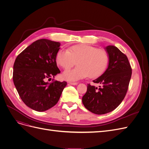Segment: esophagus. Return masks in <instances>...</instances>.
Masks as SVG:
<instances>
[{
  "instance_id": "1",
  "label": "esophagus",
  "mask_w": 149,
  "mask_h": 149,
  "mask_svg": "<svg viewBox=\"0 0 149 149\" xmlns=\"http://www.w3.org/2000/svg\"><path fill=\"white\" fill-rule=\"evenodd\" d=\"M69 83L72 85H77L78 84V82H72V81H69Z\"/></svg>"
}]
</instances>
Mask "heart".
I'll list each match as a JSON object with an SVG mask.
<instances>
[{"instance_id":"1","label":"heart","mask_w":149,"mask_h":149,"mask_svg":"<svg viewBox=\"0 0 149 149\" xmlns=\"http://www.w3.org/2000/svg\"><path fill=\"white\" fill-rule=\"evenodd\" d=\"M56 63L63 69H69L77 63L78 66L64 71L65 79L76 81L89 76L95 79L104 73L109 63V56L105 50L87 44L75 45L69 50L60 49L56 56Z\"/></svg>"}]
</instances>
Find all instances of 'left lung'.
<instances>
[{
	"instance_id": "8db88e82",
	"label": "left lung",
	"mask_w": 149,
	"mask_h": 149,
	"mask_svg": "<svg viewBox=\"0 0 149 149\" xmlns=\"http://www.w3.org/2000/svg\"><path fill=\"white\" fill-rule=\"evenodd\" d=\"M109 63L105 72L94 83H99L98 88L88 84L87 91L83 96L84 106L91 112L103 114L113 111L124 100L128 91L132 69L127 56L116 47H106Z\"/></svg>"
}]
</instances>
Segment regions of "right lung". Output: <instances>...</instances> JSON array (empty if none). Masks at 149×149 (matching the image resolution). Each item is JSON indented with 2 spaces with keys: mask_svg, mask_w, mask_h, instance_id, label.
<instances>
[{
  "mask_svg": "<svg viewBox=\"0 0 149 149\" xmlns=\"http://www.w3.org/2000/svg\"><path fill=\"white\" fill-rule=\"evenodd\" d=\"M60 43L41 39L32 43L15 60L13 80L23 102L37 111H44L58 102L67 82L51 80L60 73L56 56Z\"/></svg>",
  "mask_w": 149,
  "mask_h": 149,
  "instance_id": "right-lung-1",
  "label": "right lung"
}]
</instances>
